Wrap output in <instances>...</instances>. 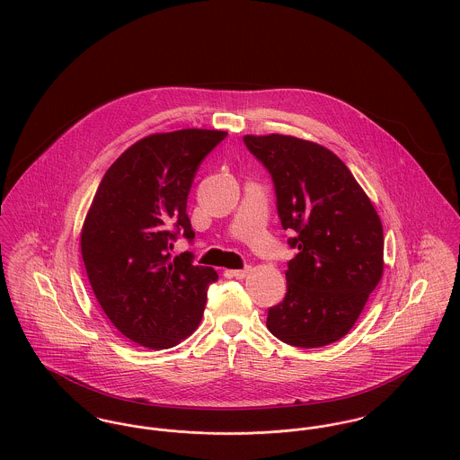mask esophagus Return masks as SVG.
<instances>
[{
    "label": "esophagus",
    "mask_w": 460,
    "mask_h": 460,
    "mask_svg": "<svg viewBox=\"0 0 460 460\" xmlns=\"http://www.w3.org/2000/svg\"><path fill=\"white\" fill-rule=\"evenodd\" d=\"M252 270V267H244V269H235V270H230V274L234 276V278H237V279H243V278H246L248 276V272Z\"/></svg>",
    "instance_id": "esophagus-1"
}]
</instances>
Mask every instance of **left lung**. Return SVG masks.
<instances>
[{"instance_id":"8db88e82","label":"left lung","mask_w":460,"mask_h":460,"mask_svg":"<svg viewBox=\"0 0 460 460\" xmlns=\"http://www.w3.org/2000/svg\"><path fill=\"white\" fill-rule=\"evenodd\" d=\"M269 172L288 246L287 294L267 312L281 341L315 349L356 324L383 276L381 219L350 170L328 148L294 136H244Z\"/></svg>"}]
</instances>
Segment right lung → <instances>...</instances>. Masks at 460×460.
Instances as JSON below:
<instances>
[{
  "mask_svg": "<svg viewBox=\"0 0 460 460\" xmlns=\"http://www.w3.org/2000/svg\"><path fill=\"white\" fill-rule=\"evenodd\" d=\"M226 136L182 129L139 139L104 173L86 214L81 255L92 290L113 326L143 347L170 349L201 321L217 274L170 250L181 232L195 239L188 195Z\"/></svg>",
  "mask_w": 460,
  "mask_h": 460,
  "instance_id": "1",
  "label": "right lung"
}]
</instances>
